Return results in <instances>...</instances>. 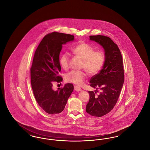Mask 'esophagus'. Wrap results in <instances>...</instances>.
I'll return each mask as SVG.
<instances>
[{"instance_id":"34e87169","label":"esophagus","mask_w":150,"mask_h":150,"mask_svg":"<svg viewBox=\"0 0 150 150\" xmlns=\"http://www.w3.org/2000/svg\"><path fill=\"white\" fill-rule=\"evenodd\" d=\"M74 90L76 91H77V92H79V91H81V89L80 87L76 86L74 87Z\"/></svg>"}]
</instances>
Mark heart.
<instances>
[{"instance_id": "obj_1", "label": "heart", "mask_w": 150, "mask_h": 150, "mask_svg": "<svg viewBox=\"0 0 150 150\" xmlns=\"http://www.w3.org/2000/svg\"><path fill=\"white\" fill-rule=\"evenodd\" d=\"M71 50L74 55L82 59L81 68H84L89 74L93 75L98 73L105 63L104 54L102 52L95 51L93 47L87 43L78 44L74 46ZM69 61V54L67 52L62 53L59 59L61 67L64 70L67 69ZM86 76V74L84 71L72 70L66 74L65 79L67 81L81 86Z\"/></svg>"}]
</instances>
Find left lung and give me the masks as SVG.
<instances>
[{
    "mask_svg": "<svg viewBox=\"0 0 150 150\" xmlns=\"http://www.w3.org/2000/svg\"><path fill=\"white\" fill-rule=\"evenodd\" d=\"M90 40L98 43L105 50V61L102 69L92 76L89 85L100 92L98 95L89 91V100L86 112L89 114L101 117L110 112L119 97L124 81L122 57L118 46L108 36H89Z\"/></svg>",
    "mask_w": 150,
    "mask_h": 150,
    "instance_id": "left-lung-1",
    "label": "left lung"
}]
</instances>
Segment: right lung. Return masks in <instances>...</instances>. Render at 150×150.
<instances>
[{
  "instance_id": "1",
  "label": "right lung",
  "mask_w": 150,
  "mask_h": 150,
  "mask_svg": "<svg viewBox=\"0 0 150 150\" xmlns=\"http://www.w3.org/2000/svg\"><path fill=\"white\" fill-rule=\"evenodd\" d=\"M74 40L70 34L53 32L45 35L36 50L30 68L31 84L39 106L47 113L58 114L64 110L74 86L67 83L56 91L53 82L62 81L59 56L62 45Z\"/></svg>"
}]
</instances>
